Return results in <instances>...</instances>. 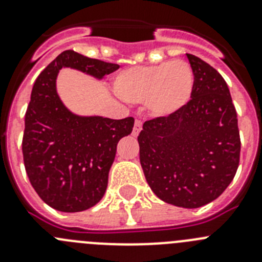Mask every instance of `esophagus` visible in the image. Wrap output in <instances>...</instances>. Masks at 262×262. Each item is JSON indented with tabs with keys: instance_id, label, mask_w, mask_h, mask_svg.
Segmentation results:
<instances>
[{
	"instance_id": "34e87169",
	"label": "esophagus",
	"mask_w": 262,
	"mask_h": 262,
	"mask_svg": "<svg viewBox=\"0 0 262 262\" xmlns=\"http://www.w3.org/2000/svg\"><path fill=\"white\" fill-rule=\"evenodd\" d=\"M142 127L143 123L140 119H135V124H134V128H133V135L134 136H138L139 133L142 131Z\"/></svg>"
}]
</instances>
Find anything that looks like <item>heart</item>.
Listing matches in <instances>:
<instances>
[{
    "instance_id": "b5f03b06",
    "label": "heart",
    "mask_w": 262,
    "mask_h": 262,
    "mask_svg": "<svg viewBox=\"0 0 262 262\" xmlns=\"http://www.w3.org/2000/svg\"><path fill=\"white\" fill-rule=\"evenodd\" d=\"M115 93L129 103L144 102L148 113L165 118L184 107L194 89V73L185 60L129 67L114 80Z\"/></svg>"
}]
</instances>
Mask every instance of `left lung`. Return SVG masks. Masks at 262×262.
Here are the masks:
<instances>
[{
  "mask_svg": "<svg viewBox=\"0 0 262 262\" xmlns=\"http://www.w3.org/2000/svg\"><path fill=\"white\" fill-rule=\"evenodd\" d=\"M190 101L143 124L138 136L145 180L160 200L185 209L212 202L233 180L240 160L237 114L227 82L200 57Z\"/></svg>",
  "mask_w": 262,
  "mask_h": 262,
  "instance_id": "obj_1",
  "label": "left lung"
}]
</instances>
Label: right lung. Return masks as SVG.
I'll return each mask as SVG.
<instances>
[{
    "label": "right lung",
    "instance_id": "obj_1",
    "mask_svg": "<svg viewBox=\"0 0 262 262\" xmlns=\"http://www.w3.org/2000/svg\"><path fill=\"white\" fill-rule=\"evenodd\" d=\"M61 68L103 78L118 64L64 51L36 78L25 115L22 152L32 187L52 209L78 212L102 200L117 144L131 134L134 118L80 117L62 105L56 92Z\"/></svg>",
    "mask_w": 262,
    "mask_h": 262
}]
</instances>
